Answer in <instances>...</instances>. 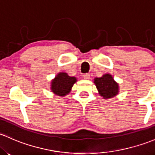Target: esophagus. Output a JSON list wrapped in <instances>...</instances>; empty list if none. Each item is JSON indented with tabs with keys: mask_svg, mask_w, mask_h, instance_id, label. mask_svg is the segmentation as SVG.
I'll use <instances>...</instances> for the list:
<instances>
[{
	"mask_svg": "<svg viewBox=\"0 0 155 155\" xmlns=\"http://www.w3.org/2000/svg\"><path fill=\"white\" fill-rule=\"evenodd\" d=\"M83 77L85 79H90V74H84L83 75Z\"/></svg>",
	"mask_w": 155,
	"mask_h": 155,
	"instance_id": "34e87169",
	"label": "esophagus"
}]
</instances>
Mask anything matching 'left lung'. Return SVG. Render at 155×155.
Returning <instances> with one entry per match:
<instances>
[{
	"mask_svg": "<svg viewBox=\"0 0 155 155\" xmlns=\"http://www.w3.org/2000/svg\"><path fill=\"white\" fill-rule=\"evenodd\" d=\"M99 94L104 98H110L116 96L118 93V84L114 81L113 76L110 74H104L100 78L94 79Z\"/></svg>",
	"mask_w": 155,
	"mask_h": 155,
	"instance_id": "8db88e82",
	"label": "left lung"
}]
</instances>
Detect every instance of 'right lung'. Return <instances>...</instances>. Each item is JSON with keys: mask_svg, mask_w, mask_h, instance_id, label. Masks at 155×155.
<instances>
[{"mask_svg": "<svg viewBox=\"0 0 155 155\" xmlns=\"http://www.w3.org/2000/svg\"><path fill=\"white\" fill-rule=\"evenodd\" d=\"M76 81L75 77L69 76L65 73H60L51 81V91L58 96H64L70 93Z\"/></svg>", "mask_w": 155, "mask_h": 155, "instance_id": "right-lung-1", "label": "right lung"}]
</instances>
